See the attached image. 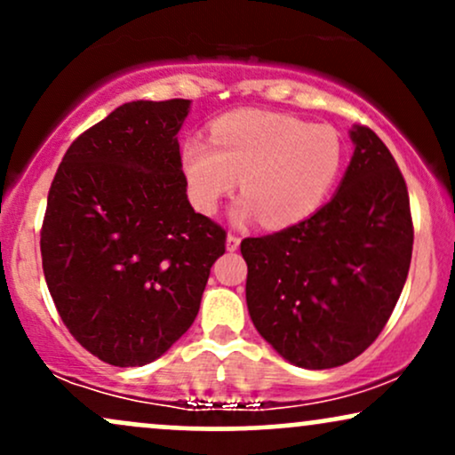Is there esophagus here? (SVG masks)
I'll list each match as a JSON object with an SVG mask.
<instances>
[{
  "mask_svg": "<svg viewBox=\"0 0 455 455\" xmlns=\"http://www.w3.org/2000/svg\"><path fill=\"white\" fill-rule=\"evenodd\" d=\"M239 243H242V237H239V235H235V233L227 235V250H228V252H235V250L239 248Z\"/></svg>",
  "mask_w": 455,
  "mask_h": 455,
  "instance_id": "34e87169",
  "label": "esophagus"
}]
</instances>
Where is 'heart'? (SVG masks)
I'll return each instance as SVG.
<instances>
[{"label":"heart","mask_w":455,"mask_h":455,"mask_svg":"<svg viewBox=\"0 0 455 455\" xmlns=\"http://www.w3.org/2000/svg\"><path fill=\"white\" fill-rule=\"evenodd\" d=\"M184 173L196 210L212 213L239 177L235 216L289 227L318 210L340 175L344 148L329 126L271 111H233L213 119L210 143L188 139Z\"/></svg>","instance_id":"obj_1"}]
</instances>
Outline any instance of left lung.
<instances>
[{
  "label": "left lung",
  "mask_w": 455,
  "mask_h": 455,
  "mask_svg": "<svg viewBox=\"0 0 455 455\" xmlns=\"http://www.w3.org/2000/svg\"><path fill=\"white\" fill-rule=\"evenodd\" d=\"M338 192L307 220L245 237V301L260 336L291 363L336 368L387 325L411 267L406 181L368 126Z\"/></svg>",
  "instance_id": "left-lung-1"
}]
</instances>
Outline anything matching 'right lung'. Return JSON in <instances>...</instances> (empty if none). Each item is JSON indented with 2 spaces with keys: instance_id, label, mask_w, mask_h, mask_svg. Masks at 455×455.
Instances as JSON below:
<instances>
[{
  "instance_id": "right-lung-1",
  "label": "right lung",
  "mask_w": 455,
  "mask_h": 455,
  "mask_svg": "<svg viewBox=\"0 0 455 455\" xmlns=\"http://www.w3.org/2000/svg\"><path fill=\"white\" fill-rule=\"evenodd\" d=\"M190 100H137L78 134L40 231L46 286L102 362L158 359L190 329L227 231L192 210L177 132Z\"/></svg>"
}]
</instances>
